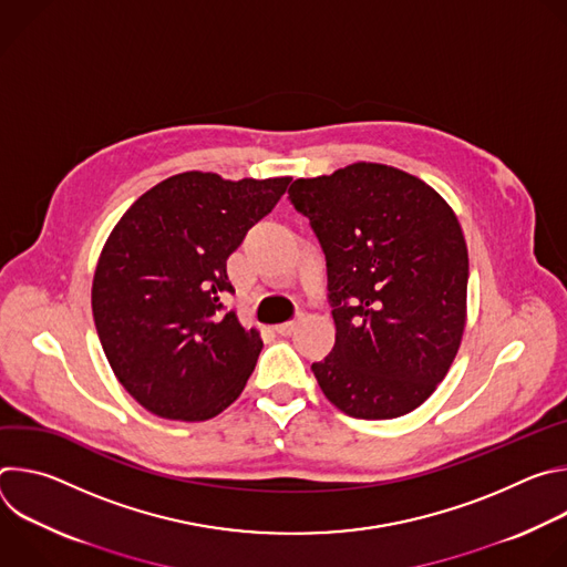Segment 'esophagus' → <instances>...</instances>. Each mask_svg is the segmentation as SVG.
<instances>
[{
	"label": "esophagus",
	"mask_w": 567,
	"mask_h": 567,
	"mask_svg": "<svg viewBox=\"0 0 567 567\" xmlns=\"http://www.w3.org/2000/svg\"><path fill=\"white\" fill-rule=\"evenodd\" d=\"M298 320H300V316H298L296 320H291V322H282V326H276L274 330H276L280 337H291V334L296 332V328H298Z\"/></svg>",
	"instance_id": "1"
}]
</instances>
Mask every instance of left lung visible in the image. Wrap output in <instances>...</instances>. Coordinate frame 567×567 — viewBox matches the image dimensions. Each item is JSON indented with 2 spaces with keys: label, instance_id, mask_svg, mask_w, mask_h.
<instances>
[{
  "label": "left lung",
  "instance_id": "8db88e82",
  "mask_svg": "<svg viewBox=\"0 0 567 567\" xmlns=\"http://www.w3.org/2000/svg\"><path fill=\"white\" fill-rule=\"evenodd\" d=\"M328 260L337 341L311 365L334 406L394 420L435 392L466 326L468 254L446 199L420 177L357 161L291 184Z\"/></svg>",
  "mask_w": 567,
  "mask_h": 567
}]
</instances>
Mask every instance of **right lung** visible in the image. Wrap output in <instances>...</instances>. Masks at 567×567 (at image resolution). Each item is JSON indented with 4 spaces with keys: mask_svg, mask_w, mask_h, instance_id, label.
<instances>
[{
    "mask_svg": "<svg viewBox=\"0 0 567 567\" xmlns=\"http://www.w3.org/2000/svg\"><path fill=\"white\" fill-rule=\"evenodd\" d=\"M289 182L179 173L112 228L92 282L94 322L116 379L152 415L206 422L245 390L262 339L224 313L226 260Z\"/></svg>",
    "mask_w": 567,
    "mask_h": 567,
    "instance_id": "right-lung-1",
    "label": "right lung"
}]
</instances>
